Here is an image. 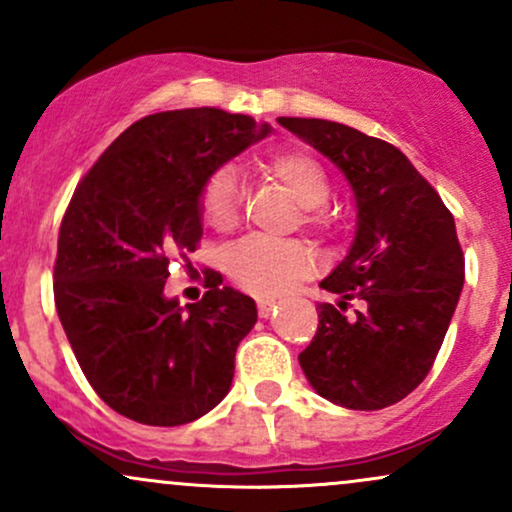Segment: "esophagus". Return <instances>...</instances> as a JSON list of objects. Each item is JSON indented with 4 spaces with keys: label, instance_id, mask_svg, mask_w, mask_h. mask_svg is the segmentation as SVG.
<instances>
[{
    "label": "esophagus",
    "instance_id": "obj_1",
    "mask_svg": "<svg viewBox=\"0 0 512 512\" xmlns=\"http://www.w3.org/2000/svg\"><path fill=\"white\" fill-rule=\"evenodd\" d=\"M274 310V301H269V298H260L257 301V313H260V317H269L272 315Z\"/></svg>",
    "mask_w": 512,
    "mask_h": 512
}]
</instances>
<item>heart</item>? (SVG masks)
Listing matches in <instances>:
<instances>
[{
	"mask_svg": "<svg viewBox=\"0 0 512 512\" xmlns=\"http://www.w3.org/2000/svg\"><path fill=\"white\" fill-rule=\"evenodd\" d=\"M267 180L279 182L298 202L296 223L303 228L327 236L334 228L332 211L325 207L330 197V178L325 168L313 156L298 149H279L260 163ZM202 221L211 231L226 233L238 226L243 214V190L236 170L221 166L209 175L199 192ZM226 274L238 289L252 296L269 298L284 293L293 281H298L313 269L315 255L301 240L245 238L226 250L223 255Z\"/></svg>",
	"mask_w": 512,
	"mask_h": 512,
	"instance_id": "obj_1",
	"label": "heart"
}]
</instances>
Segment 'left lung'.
Segmentation results:
<instances>
[{
  "instance_id": "left-lung-1",
  "label": "left lung",
  "mask_w": 512,
  "mask_h": 512,
  "mask_svg": "<svg viewBox=\"0 0 512 512\" xmlns=\"http://www.w3.org/2000/svg\"><path fill=\"white\" fill-rule=\"evenodd\" d=\"M279 125L332 158L356 195L349 255L320 284L317 330L298 356L317 395L346 409L397 404L433 368L464 284L455 219L397 146L310 117Z\"/></svg>"
}]
</instances>
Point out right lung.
Returning a JSON list of instances; mask_svg holds the SVG:
<instances>
[{"label":"right lung","instance_id":"right-lung-1","mask_svg":"<svg viewBox=\"0 0 512 512\" xmlns=\"http://www.w3.org/2000/svg\"><path fill=\"white\" fill-rule=\"evenodd\" d=\"M219 108L156 113L127 127L79 180L62 216L55 308L96 395L146 426H182L231 390L250 296L204 274L202 301H168L175 255L202 240L199 192L216 168L267 137Z\"/></svg>","mask_w":512,"mask_h":512}]
</instances>
